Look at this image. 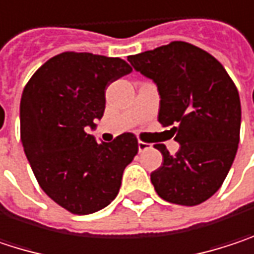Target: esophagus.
I'll use <instances>...</instances> for the list:
<instances>
[{
    "mask_svg": "<svg viewBox=\"0 0 254 254\" xmlns=\"http://www.w3.org/2000/svg\"><path fill=\"white\" fill-rule=\"evenodd\" d=\"M139 152H144V150H147L149 147H150V144L149 143H144V142H139Z\"/></svg>",
    "mask_w": 254,
    "mask_h": 254,
    "instance_id": "1",
    "label": "esophagus"
}]
</instances>
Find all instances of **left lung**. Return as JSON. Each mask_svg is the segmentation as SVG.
<instances>
[{"mask_svg": "<svg viewBox=\"0 0 254 254\" xmlns=\"http://www.w3.org/2000/svg\"><path fill=\"white\" fill-rule=\"evenodd\" d=\"M159 90L158 121L173 126L180 149L170 155L150 181L164 200L196 206L213 196L228 174L240 142L241 105L234 81L209 52L187 42L144 51L127 58Z\"/></svg>", "mask_w": 254, "mask_h": 254, "instance_id": "obj_1", "label": "left lung"}]
</instances>
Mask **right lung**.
I'll return each mask as SVG.
<instances>
[{"mask_svg": "<svg viewBox=\"0 0 254 254\" xmlns=\"http://www.w3.org/2000/svg\"><path fill=\"white\" fill-rule=\"evenodd\" d=\"M128 73L131 67L121 58L68 51L49 58L23 89L24 153L41 189L74 215L108 206L137 155L133 133L98 143L84 131L104 115L107 86Z\"/></svg>", "mask_w": 254, "mask_h": 254, "instance_id": "1", "label": "right lung"}]
</instances>
